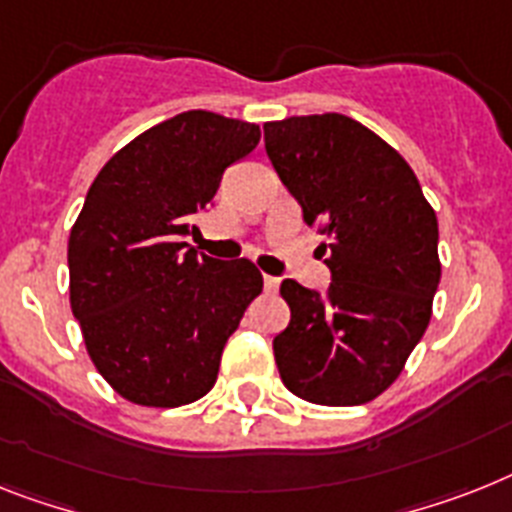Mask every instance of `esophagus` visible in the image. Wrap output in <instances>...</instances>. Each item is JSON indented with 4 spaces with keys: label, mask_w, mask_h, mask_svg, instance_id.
Wrapping results in <instances>:
<instances>
[{
    "label": "esophagus",
    "mask_w": 512,
    "mask_h": 512,
    "mask_svg": "<svg viewBox=\"0 0 512 512\" xmlns=\"http://www.w3.org/2000/svg\"><path fill=\"white\" fill-rule=\"evenodd\" d=\"M280 287V277H272V274H264V290L266 293H274Z\"/></svg>",
    "instance_id": "34e87169"
}]
</instances>
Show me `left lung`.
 <instances>
[{"instance_id": "1", "label": "left lung", "mask_w": 512, "mask_h": 512, "mask_svg": "<svg viewBox=\"0 0 512 512\" xmlns=\"http://www.w3.org/2000/svg\"><path fill=\"white\" fill-rule=\"evenodd\" d=\"M303 222L319 227L327 293L285 280L290 324L274 337L285 387L316 405H361L400 377L437 293V214L403 156L345 114L264 125Z\"/></svg>"}]
</instances>
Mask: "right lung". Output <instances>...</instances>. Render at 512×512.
<instances>
[{
  "label": "right lung",
  "instance_id": "right-lung-1",
  "mask_svg": "<svg viewBox=\"0 0 512 512\" xmlns=\"http://www.w3.org/2000/svg\"><path fill=\"white\" fill-rule=\"evenodd\" d=\"M261 141L259 125L190 109L120 149L75 219L70 306L99 374L130 403L177 408L217 382L227 337L264 280L185 238L222 175Z\"/></svg>",
  "mask_w": 512,
  "mask_h": 512
}]
</instances>
